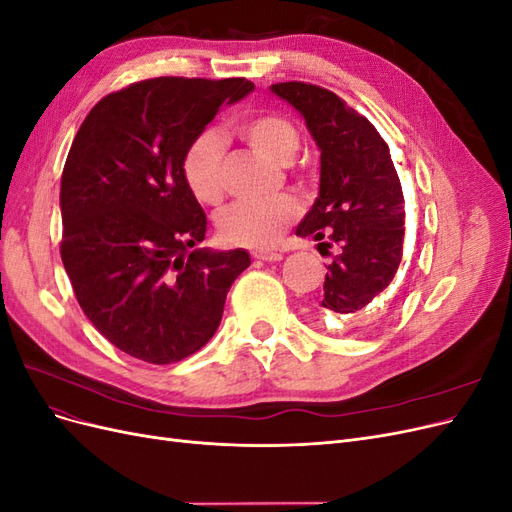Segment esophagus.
<instances>
[{"label":"esophagus","instance_id":"esophagus-1","mask_svg":"<svg viewBox=\"0 0 512 512\" xmlns=\"http://www.w3.org/2000/svg\"><path fill=\"white\" fill-rule=\"evenodd\" d=\"M252 256L258 258V260H262V262H277V260H282V254H280V252H273V250H256V252H252Z\"/></svg>","mask_w":512,"mask_h":512}]
</instances>
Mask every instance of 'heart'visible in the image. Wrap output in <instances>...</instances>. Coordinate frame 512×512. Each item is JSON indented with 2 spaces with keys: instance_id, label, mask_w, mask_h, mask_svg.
Masks as SVG:
<instances>
[{
  "instance_id": "b5f03b06",
  "label": "heart",
  "mask_w": 512,
  "mask_h": 512,
  "mask_svg": "<svg viewBox=\"0 0 512 512\" xmlns=\"http://www.w3.org/2000/svg\"><path fill=\"white\" fill-rule=\"evenodd\" d=\"M243 143L273 162L286 164L299 149V130L280 113H256L235 123ZM185 188L200 205L215 207L226 194L224 141L215 130L198 132L181 153ZM299 203L292 196L273 200H239L218 215L222 241L237 247H271L299 218Z\"/></svg>"
}]
</instances>
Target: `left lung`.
I'll return each mask as SVG.
<instances>
[{
  "instance_id": "left-lung-1",
  "label": "left lung",
  "mask_w": 512,
  "mask_h": 512,
  "mask_svg": "<svg viewBox=\"0 0 512 512\" xmlns=\"http://www.w3.org/2000/svg\"><path fill=\"white\" fill-rule=\"evenodd\" d=\"M271 89L305 117L320 147V196L297 237L339 250L324 277L322 312L354 314L393 282L404 256V192L389 145L329 89L301 81Z\"/></svg>"
}]
</instances>
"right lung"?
I'll return each instance as SVG.
<instances>
[{"instance_id":"obj_1","label":"right lung","mask_w":512,"mask_h":512,"mask_svg":"<svg viewBox=\"0 0 512 512\" xmlns=\"http://www.w3.org/2000/svg\"><path fill=\"white\" fill-rule=\"evenodd\" d=\"M245 79L158 76L104 96L61 173V262L85 316L121 352L177 363L218 331L245 250H196L207 215L185 188L181 153Z\"/></svg>"}]
</instances>
